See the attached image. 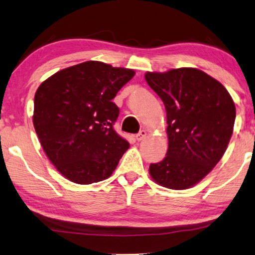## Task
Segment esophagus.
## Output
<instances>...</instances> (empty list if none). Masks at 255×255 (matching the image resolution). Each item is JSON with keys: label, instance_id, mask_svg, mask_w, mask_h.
<instances>
[{"label": "esophagus", "instance_id": "obj_1", "mask_svg": "<svg viewBox=\"0 0 255 255\" xmlns=\"http://www.w3.org/2000/svg\"><path fill=\"white\" fill-rule=\"evenodd\" d=\"M146 135H147V132H146L145 130H141L140 132H139V133L135 134V139H137L138 141H141L142 139L146 138Z\"/></svg>", "mask_w": 255, "mask_h": 255}]
</instances>
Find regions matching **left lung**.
I'll return each mask as SVG.
<instances>
[{"label": "left lung", "mask_w": 255, "mask_h": 255, "mask_svg": "<svg viewBox=\"0 0 255 255\" xmlns=\"http://www.w3.org/2000/svg\"><path fill=\"white\" fill-rule=\"evenodd\" d=\"M145 80L165 104L168 124L166 156L149 165V175L162 187L188 189L224 155L235 125V102L221 82L197 68L147 72Z\"/></svg>", "instance_id": "left-lung-1"}]
</instances>
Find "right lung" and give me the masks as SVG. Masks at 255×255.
<instances>
[{
	"instance_id": "1",
	"label": "right lung",
	"mask_w": 255,
	"mask_h": 255,
	"mask_svg": "<svg viewBox=\"0 0 255 255\" xmlns=\"http://www.w3.org/2000/svg\"><path fill=\"white\" fill-rule=\"evenodd\" d=\"M133 69L86 61L61 69L38 87L33 127L50 161L74 183L109 177L130 144L114 130L113 102Z\"/></svg>"
}]
</instances>
